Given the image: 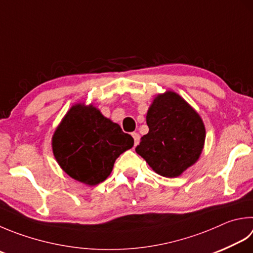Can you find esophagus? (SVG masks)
Segmentation results:
<instances>
[{
    "label": "esophagus",
    "instance_id": "obj_1",
    "mask_svg": "<svg viewBox=\"0 0 253 253\" xmlns=\"http://www.w3.org/2000/svg\"><path fill=\"white\" fill-rule=\"evenodd\" d=\"M132 136H133V139H134V146H136L137 144H139L140 134H139V133H136V132H133L132 133Z\"/></svg>",
    "mask_w": 253,
    "mask_h": 253
}]
</instances>
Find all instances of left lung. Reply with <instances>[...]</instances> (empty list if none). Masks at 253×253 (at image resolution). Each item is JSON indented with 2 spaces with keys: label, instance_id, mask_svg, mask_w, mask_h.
I'll return each mask as SVG.
<instances>
[{
  "label": "left lung",
  "instance_id": "1",
  "mask_svg": "<svg viewBox=\"0 0 253 253\" xmlns=\"http://www.w3.org/2000/svg\"><path fill=\"white\" fill-rule=\"evenodd\" d=\"M146 125L149 133L135 151L157 174L177 177L198 160L206 134L204 123L177 93L157 96L147 111Z\"/></svg>",
  "mask_w": 253,
  "mask_h": 253
}]
</instances>
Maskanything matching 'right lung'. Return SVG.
I'll use <instances>...</instances> for the list:
<instances>
[{"instance_id": "add662e5", "label": "right lung", "mask_w": 253, "mask_h": 253, "mask_svg": "<svg viewBox=\"0 0 253 253\" xmlns=\"http://www.w3.org/2000/svg\"><path fill=\"white\" fill-rule=\"evenodd\" d=\"M133 137L92 106L76 104L52 136V152L70 177L87 185L103 182Z\"/></svg>"}]
</instances>
